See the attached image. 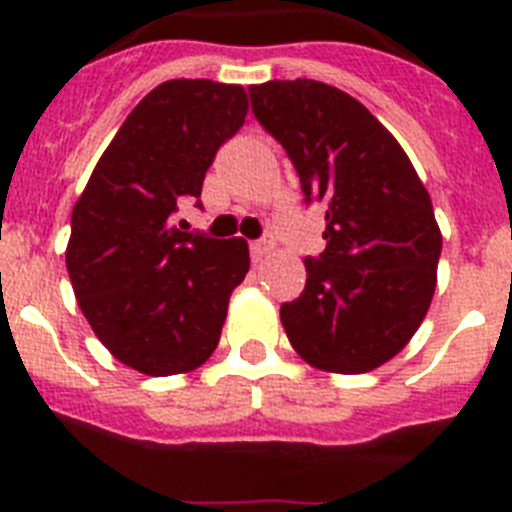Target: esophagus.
Returning a JSON list of instances; mask_svg holds the SVG:
<instances>
[{"mask_svg":"<svg viewBox=\"0 0 512 512\" xmlns=\"http://www.w3.org/2000/svg\"><path fill=\"white\" fill-rule=\"evenodd\" d=\"M271 246H274V243H271V238H259V241H253L251 243V259L256 261V264H259V261L264 259L266 253L271 251Z\"/></svg>","mask_w":512,"mask_h":512,"instance_id":"1","label":"esophagus"}]
</instances>
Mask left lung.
Instances as JSON below:
<instances>
[{
  "mask_svg": "<svg viewBox=\"0 0 512 512\" xmlns=\"http://www.w3.org/2000/svg\"><path fill=\"white\" fill-rule=\"evenodd\" d=\"M261 128L325 207V251L307 256L302 295L279 315L307 364L372 372L400 354L436 289L441 230L392 133L359 99L312 79L248 87Z\"/></svg>",
  "mask_w": 512,
  "mask_h": 512,
  "instance_id": "left-lung-1",
  "label": "left lung"
}]
</instances>
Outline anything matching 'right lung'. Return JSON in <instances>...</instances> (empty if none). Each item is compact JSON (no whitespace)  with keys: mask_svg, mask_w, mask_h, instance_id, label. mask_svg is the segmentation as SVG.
Returning <instances> with one entry per match:
<instances>
[{"mask_svg":"<svg viewBox=\"0 0 512 512\" xmlns=\"http://www.w3.org/2000/svg\"><path fill=\"white\" fill-rule=\"evenodd\" d=\"M246 112L238 84H158L122 122L71 212L74 295L99 341L135 372H192L220 341L230 292L251 264L248 243L187 233L171 217L184 197H200Z\"/></svg>","mask_w":512,"mask_h":512,"instance_id":"obj_1","label":"right lung"}]
</instances>
